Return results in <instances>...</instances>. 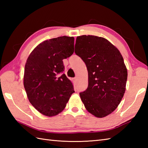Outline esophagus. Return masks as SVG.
Returning <instances> with one entry per match:
<instances>
[{"instance_id": "esophagus-1", "label": "esophagus", "mask_w": 148, "mask_h": 148, "mask_svg": "<svg viewBox=\"0 0 148 148\" xmlns=\"http://www.w3.org/2000/svg\"><path fill=\"white\" fill-rule=\"evenodd\" d=\"M77 79V77H75L74 78V81H76Z\"/></svg>"}]
</instances>
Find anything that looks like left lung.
<instances>
[{
	"mask_svg": "<svg viewBox=\"0 0 148 148\" xmlns=\"http://www.w3.org/2000/svg\"><path fill=\"white\" fill-rule=\"evenodd\" d=\"M75 53L88 72V86L79 93L86 110L97 118L111 114L126 89L127 69L119 50L109 40L95 36L76 38Z\"/></svg>",
	"mask_w": 148,
	"mask_h": 148,
	"instance_id": "obj_1",
	"label": "left lung"
}]
</instances>
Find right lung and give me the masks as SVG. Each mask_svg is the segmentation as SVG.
<instances>
[{"label": "right lung", "instance_id": "obj_1", "mask_svg": "<svg viewBox=\"0 0 148 148\" xmlns=\"http://www.w3.org/2000/svg\"><path fill=\"white\" fill-rule=\"evenodd\" d=\"M73 37L46 40L34 49L27 58L23 84L30 102L41 114L56 116L64 109L73 85L65 74L63 60L73 54Z\"/></svg>", "mask_w": 148, "mask_h": 148}]
</instances>
